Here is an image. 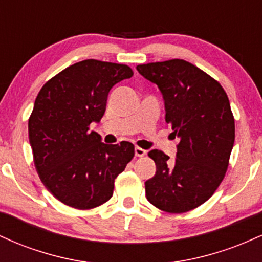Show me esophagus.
<instances>
[{
    "mask_svg": "<svg viewBox=\"0 0 262 262\" xmlns=\"http://www.w3.org/2000/svg\"><path fill=\"white\" fill-rule=\"evenodd\" d=\"M134 151H135V156H138V158H141V156H144L146 154V150L141 149V148H139V146H137V148L134 149Z\"/></svg>",
    "mask_w": 262,
    "mask_h": 262,
    "instance_id": "esophagus-1",
    "label": "esophagus"
}]
</instances>
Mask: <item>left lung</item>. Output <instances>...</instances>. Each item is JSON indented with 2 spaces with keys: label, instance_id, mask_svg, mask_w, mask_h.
<instances>
[{
  "label": "left lung",
  "instance_id": "1",
  "mask_svg": "<svg viewBox=\"0 0 262 262\" xmlns=\"http://www.w3.org/2000/svg\"><path fill=\"white\" fill-rule=\"evenodd\" d=\"M141 76L158 85L165 121L180 139L175 160L151 150L154 177L145 182L146 198L156 208L183 213L197 208L224 179L235 139L230 103L223 87L181 59L138 65Z\"/></svg>",
  "mask_w": 262,
  "mask_h": 262
}]
</instances>
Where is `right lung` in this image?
<instances>
[{
    "label": "right lung",
    "mask_w": 262,
    "mask_h": 262,
    "mask_svg": "<svg viewBox=\"0 0 262 262\" xmlns=\"http://www.w3.org/2000/svg\"><path fill=\"white\" fill-rule=\"evenodd\" d=\"M132 76L127 65L89 59L39 91L28 121L34 165L48 191L66 206L91 209L107 202L114 180L133 159L132 143L104 144L90 130L103 117L111 89Z\"/></svg>",
    "instance_id": "obj_1"
}]
</instances>
